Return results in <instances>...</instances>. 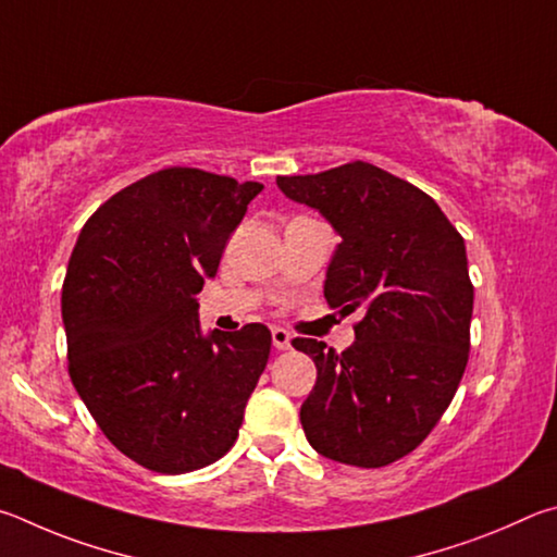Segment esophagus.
<instances>
[{
    "mask_svg": "<svg viewBox=\"0 0 557 557\" xmlns=\"http://www.w3.org/2000/svg\"><path fill=\"white\" fill-rule=\"evenodd\" d=\"M271 339H273V347H276V349H290V333H288V330L273 327Z\"/></svg>",
    "mask_w": 557,
    "mask_h": 557,
    "instance_id": "obj_1",
    "label": "esophagus"
}]
</instances>
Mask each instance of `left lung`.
I'll return each mask as SVG.
<instances>
[{
  "mask_svg": "<svg viewBox=\"0 0 557 557\" xmlns=\"http://www.w3.org/2000/svg\"><path fill=\"white\" fill-rule=\"evenodd\" d=\"M276 183L343 237L327 267L330 308L362 310L345 352L310 337L290 343L318 367L300 406L308 443L335 462L392 465L431 435L470 357L474 286L462 234L431 195L367 161Z\"/></svg>",
  "mask_w": 557,
  "mask_h": 557,
  "instance_id": "obj_1",
  "label": "left lung"
}]
</instances>
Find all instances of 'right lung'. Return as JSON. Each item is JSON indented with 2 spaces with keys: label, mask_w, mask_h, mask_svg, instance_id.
Returning <instances> with one entry per match:
<instances>
[{
  "label": "right lung",
  "mask_w": 557,
  "mask_h": 557,
  "mask_svg": "<svg viewBox=\"0 0 557 557\" xmlns=\"http://www.w3.org/2000/svg\"><path fill=\"white\" fill-rule=\"evenodd\" d=\"M261 188L188 165L149 173L90 214L67 261L73 386L107 441L151 472L218 462L267 369V325L202 337L195 300Z\"/></svg>",
  "instance_id": "1"
}]
</instances>
